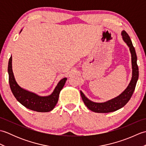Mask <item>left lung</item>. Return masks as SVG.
<instances>
[{
    "label": "left lung",
    "mask_w": 146,
    "mask_h": 146,
    "mask_svg": "<svg viewBox=\"0 0 146 146\" xmlns=\"http://www.w3.org/2000/svg\"><path fill=\"white\" fill-rule=\"evenodd\" d=\"M122 39L129 48L130 52L131 54L132 62V78L127 88L122 92V93L111 100L102 103L92 102L86 97L85 94L80 90L82 100L85 105L90 110L97 113H108L116 111L123 107L131 99L133 93L134 92L136 83L139 78V68L137 64V55L135 50L133 46L132 41L128 34L125 31H122L121 33Z\"/></svg>",
    "instance_id": "obj_1"
}]
</instances>
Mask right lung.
Returning <instances> with one entry per match:
<instances>
[{
  "mask_svg": "<svg viewBox=\"0 0 146 146\" xmlns=\"http://www.w3.org/2000/svg\"><path fill=\"white\" fill-rule=\"evenodd\" d=\"M21 29V32L22 31ZM20 32V33H21ZM12 56L9 61V82L11 90L15 98L20 104L28 109L38 112H48L51 111L56 105L60 92L66 83L67 78L61 79L58 82L52 94L48 96H40L23 88L15 81L12 71Z\"/></svg>",
  "mask_w": 146,
  "mask_h": 146,
  "instance_id": "1",
  "label": "right lung"
}]
</instances>
